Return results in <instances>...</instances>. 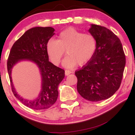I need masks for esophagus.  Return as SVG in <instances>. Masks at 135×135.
Segmentation results:
<instances>
[{
  "label": "esophagus",
  "instance_id": "esophagus-1",
  "mask_svg": "<svg viewBox=\"0 0 135 135\" xmlns=\"http://www.w3.org/2000/svg\"><path fill=\"white\" fill-rule=\"evenodd\" d=\"M72 72L71 71H70V70H65V74L66 76H68L70 74H71Z\"/></svg>",
  "mask_w": 135,
  "mask_h": 135
}]
</instances>
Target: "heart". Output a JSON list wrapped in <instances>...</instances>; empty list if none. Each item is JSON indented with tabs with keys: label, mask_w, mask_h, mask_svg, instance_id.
Instances as JSON below:
<instances>
[{
	"label": "heart",
	"mask_w": 135,
	"mask_h": 135,
	"mask_svg": "<svg viewBox=\"0 0 135 135\" xmlns=\"http://www.w3.org/2000/svg\"><path fill=\"white\" fill-rule=\"evenodd\" d=\"M97 43L94 36L91 34H84L72 27L60 33L57 40L50 39L46 49L52 63L58 65L65 51L67 56L64 59V67L72 68L77 64L80 66L87 64L95 53Z\"/></svg>",
	"instance_id": "obj_1"
}]
</instances>
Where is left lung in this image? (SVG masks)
<instances>
[{"instance_id":"1","label":"left lung","mask_w":135,"mask_h":135,"mask_svg":"<svg viewBox=\"0 0 135 135\" xmlns=\"http://www.w3.org/2000/svg\"><path fill=\"white\" fill-rule=\"evenodd\" d=\"M88 31L96 40V52L85 65L75 71V75L80 95L97 102L110 98L119 89L126 56L120 39L110 30L91 24Z\"/></svg>"}]
</instances>
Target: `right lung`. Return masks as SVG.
Returning a JSON list of instances; mask_svg holds the SVG:
<instances>
[{
    "label": "right lung",
    "mask_w": 135,
    "mask_h": 135,
    "mask_svg": "<svg viewBox=\"0 0 135 135\" xmlns=\"http://www.w3.org/2000/svg\"><path fill=\"white\" fill-rule=\"evenodd\" d=\"M55 29L48 27H34L27 30L15 42L7 61L11 89L14 95L25 106L34 110H44L55 103L58 97V85L65 77V71L56 67L48 60L47 43L55 35ZM22 60L34 62L40 70L42 90L38 97L33 101L21 97L16 92L11 78L12 68Z\"/></svg>",
    "instance_id": "1"
}]
</instances>
